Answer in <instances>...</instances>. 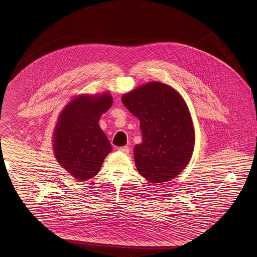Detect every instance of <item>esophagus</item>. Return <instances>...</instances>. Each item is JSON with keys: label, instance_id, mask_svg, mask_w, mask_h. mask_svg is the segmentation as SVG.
<instances>
[{"label": "esophagus", "instance_id": "1", "mask_svg": "<svg viewBox=\"0 0 257 257\" xmlns=\"http://www.w3.org/2000/svg\"><path fill=\"white\" fill-rule=\"evenodd\" d=\"M118 150L120 152H123V153H128L130 152V147H121L118 148Z\"/></svg>", "mask_w": 257, "mask_h": 257}]
</instances>
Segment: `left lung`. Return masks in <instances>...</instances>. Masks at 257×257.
<instances>
[{"mask_svg":"<svg viewBox=\"0 0 257 257\" xmlns=\"http://www.w3.org/2000/svg\"><path fill=\"white\" fill-rule=\"evenodd\" d=\"M140 119L143 143L134 148L139 173L152 183L176 177L188 164L195 134L187 105L173 88L150 82L121 97Z\"/></svg>","mask_w":257,"mask_h":257,"instance_id":"left-lung-1","label":"left lung"}]
</instances>
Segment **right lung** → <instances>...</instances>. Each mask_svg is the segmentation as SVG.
I'll return each instance as SVG.
<instances>
[{
  "label": "right lung",
  "mask_w": 257,
  "mask_h": 257,
  "mask_svg": "<svg viewBox=\"0 0 257 257\" xmlns=\"http://www.w3.org/2000/svg\"><path fill=\"white\" fill-rule=\"evenodd\" d=\"M112 104L110 94L81 96L62 110L54 133L53 148L60 165L80 181L95 176L111 150L99 118Z\"/></svg>",
  "instance_id": "add662e5"
}]
</instances>
